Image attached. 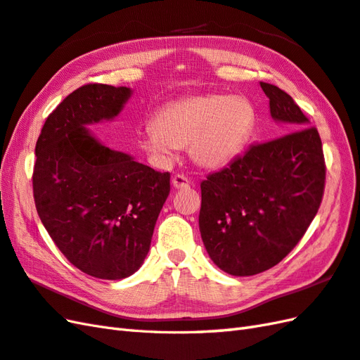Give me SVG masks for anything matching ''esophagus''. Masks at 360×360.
I'll use <instances>...</instances> for the list:
<instances>
[{"label":"esophagus","mask_w":360,"mask_h":360,"mask_svg":"<svg viewBox=\"0 0 360 360\" xmlns=\"http://www.w3.org/2000/svg\"><path fill=\"white\" fill-rule=\"evenodd\" d=\"M172 186L174 187V188H188L190 187V181L186 178V176H182V174H176V176H173L172 178Z\"/></svg>","instance_id":"34e87169"}]
</instances>
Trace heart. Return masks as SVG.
Masks as SVG:
<instances>
[{
	"mask_svg": "<svg viewBox=\"0 0 360 360\" xmlns=\"http://www.w3.org/2000/svg\"><path fill=\"white\" fill-rule=\"evenodd\" d=\"M256 108L240 95H195L165 104L141 139L153 161L169 162L188 146L196 165L214 170L242 153L256 127Z\"/></svg>",
	"mask_w": 360,
	"mask_h": 360,
	"instance_id": "heart-1",
	"label": "heart"
}]
</instances>
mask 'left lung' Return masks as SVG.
<instances>
[{"mask_svg": "<svg viewBox=\"0 0 360 360\" xmlns=\"http://www.w3.org/2000/svg\"><path fill=\"white\" fill-rule=\"evenodd\" d=\"M261 87L287 135L250 147L200 182V238L212 261L231 276L279 264L304 236L323 195L319 133L288 94L269 82Z\"/></svg>", "mask_w": 360, "mask_h": 360, "instance_id": "obj_1", "label": "left lung"}]
</instances>
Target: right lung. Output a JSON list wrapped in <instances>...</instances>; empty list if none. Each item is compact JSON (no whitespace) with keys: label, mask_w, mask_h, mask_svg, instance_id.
<instances>
[{"label":"right lung","mask_w":360,"mask_h":360,"mask_svg":"<svg viewBox=\"0 0 360 360\" xmlns=\"http://www.w3.org/2000/svg\"><path fill=\"white\" fill-rule=\"evenodd\" d=\"M130 87L87 84L49 115L37 141L33 198L56 247L82 273L129 278L144 262L170 173L104 146L87 125L113 121Z\"/></svg>","instance_id":"obj_1"}]
</instances>
